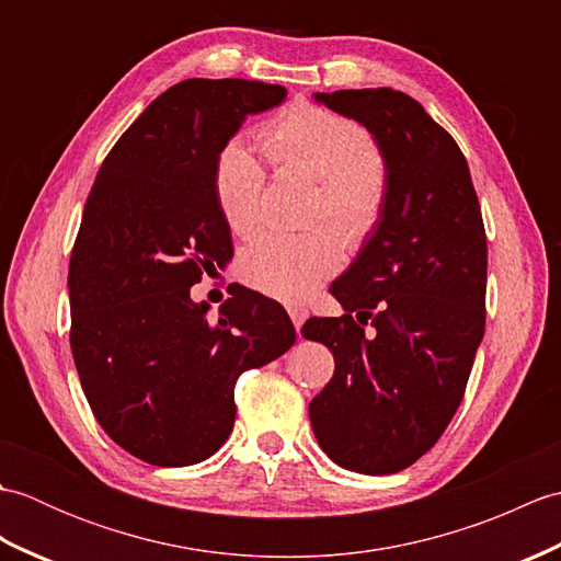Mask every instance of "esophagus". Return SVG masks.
Segmentation results:
<instances>
[{
  "label": "esophagus",
  "instance_id": "obj_1",
  "mask_svg": "<svg viewBox=\"0 0 561 561\" xmlns=\"http://www.w3.org/2000/svg\"><path fill=\"white\" fill-rule=\"evenodd\" d=\"M289 316H291V320H294V328H296V332H299V330H301V325L306 323L308 311H306V308H301V306H289Z\"/></svg>",
  "mask_w": 561,
  "mask_h": 561
}]
</instances>
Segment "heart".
<instances>
[{"label":"heart","instance_id":"obj_1","mask_svg":"<svg viewBox=\"0 0 561 561\" xmlns=\"http://www.w3.org/2000/svg\"><path fill=\"white\" fill-rule=\"evenodd\" d=\"M267 159L320 181L316 219H328L347 245L374 233L388 202V165L366 127L350 117L294 103L260 129ZM265 165L245 141L233 139L214 159V197L236 233L265 221ZM337 233L320 226L306 233L267 231L245 248L241 272L250 287L282 301H304L337 272Z\"/></svg>","mask_w":561,"mask_h":561}]
</instances>
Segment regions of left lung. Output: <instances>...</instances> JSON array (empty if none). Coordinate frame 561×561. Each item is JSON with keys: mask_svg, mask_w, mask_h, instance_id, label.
Here are the masks:
<instances>
[{"mask_svg": "<svg viewBox=\"0 0 561 561\" xmlns=\"http://www.w3.org/2000/svg\"><path fill=\"white\" fill-rule=\"evenodd\" d=\"M313 99L371 133L388 165V202L330 287L344 316L311 318L301 330L335 356L308 414L340 468L390 474L436 444L468 386L484 335L482 211L456 139L408 93L350 89Z\"/></svg>", "mask_w": 561, "mask_h": 561, "instance_id": "8db88e82", "label": "left lung"}]
</instances>
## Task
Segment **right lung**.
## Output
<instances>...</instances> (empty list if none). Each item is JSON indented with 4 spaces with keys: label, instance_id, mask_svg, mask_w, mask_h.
Instances as JSON below:
<instances>
[{
    "label": "right lung",
    "instance_id": "right-lung-1",
    "mask_svg": "<svg viewBox=\"0 0 561 561\" xmlns=\"http://www.w3.org/2000/svg\"><path fill=\"white\" fill-rule=\"evenodd\" d=\"M279 83L187 79L147 105L105 157L69 260V344L93 416L135 458L183 468L229 438L236 380L296 342L287 311L250 289L219 320L190 299L233 255L214 159Z\"/></svg>",
    "mask_w": 561,
    "mask_h": 561
}]
</instances>
